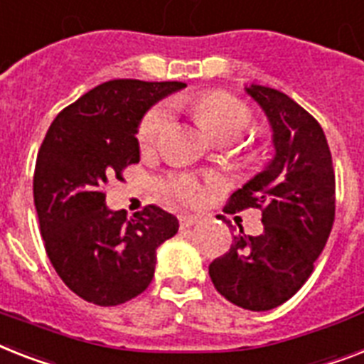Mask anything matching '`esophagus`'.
<instances>
[{
    "instance_id": "obj_1",
    "label": "esophagus",
    "mask_w": 364,
    "mask_h": 364,
    "mask_svg": "<svg viewBox=\"0 0 364 364\" xmlns=\"http://www.w3.org/2000/svg\"><path fill=\"white\" fill-rule=\"evenodd\" d=\"M200 220V217H196V215H181L179 217V224H181V228H191V226H194V224Z\"/></svg>"
}]
</instances>
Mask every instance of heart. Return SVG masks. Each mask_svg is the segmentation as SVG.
Listing matches in <instances>:
<instances>
[{
  "label": "heart",
  "mask_w": 364,
  "mask_h": 364,
  "mask_svg": "<svg viewBox=\"0 0 364 364\" xmlns=\"http://www.w3.org/2000/svg\"><path fill=\"white\" fill-rule=\"evenodd\" d=\"M188 108L198 123L208 129L218 140H239L250 127L249 108L224 93H205L188 100ZM172 121L168 105H159L144 115L138 129V144L144 151L155 146L162 132ZM166 191L183 203H198L203 198V188L188 176H173L166 181Z\"/></svg>",
  "instance_id": "1"
}]
</instances>
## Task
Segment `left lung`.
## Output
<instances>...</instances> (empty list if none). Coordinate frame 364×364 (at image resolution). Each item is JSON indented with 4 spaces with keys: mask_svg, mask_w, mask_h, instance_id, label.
Returning a JSON list of instances; mask_svg holds the SVG:
<instances>
[{
    "mask_svg": "<svg viewBox=\"0 0 364 364\" xmlns=\"http://www.w3.org/2000/svg\"><path fill=\"white\" fill-rule=\"evenodd\" d=\"M245 91L267 117L274 155L233 192L228 209H262L264 232L233 239L209 277L230 303L262 312L286 303L312 273L335 220V170L323 129L305 108L267 85Z\"/></svg>",
    "mask_w": 364,
    "mask_h": 364,
    "instance_id": "1",
    "label": "left lung"
}]
</instances>
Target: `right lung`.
Returning <instances> with one entry per match:
<instances>
[{
	"mask_svg": "<svg viewBox=\"0 0 364 364\" xmlns=\"http://www.w3.org/2000/svg\"><path fill=\"white\" fill-rule=\"evenodd\" d=\"M183 82L110 80L59 112L38 149L33 200L44 249L55 273L99 306L131 301L155 274L156 249L179 220L147 205L127 217L106 208V183L140 161L138 127Z\"/></svg>",
	"mask_w": 364,
	"mask_h": 364,
	"instance_id": "1",
	"label": "right lung"
}]
</instances>
